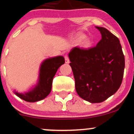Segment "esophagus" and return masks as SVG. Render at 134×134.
Returning a JSON list of instances; mask_svg holds the SVG:
<instances>
[{"label": "esophagus", "mask_w": 134, "mask_h": 134, "mask_svg": "<svg viewBox=\"0 0 134 134\" xmlns=\"http://www.w3.org/2000/svg\"><path fill=\"white\" fill-rule=\"evenodd\" d=\"M64 59H65V63H66V64H69V63H70V59H69L68 57L65 56L64 57Z\"/></svg>", "instance_id": "1"}]
</instances>
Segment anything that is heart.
I'll return each mask as SVG.
<instances>
[{
	"label": "heart",
	"instance_id": "heart-1",
	"mask_svg": "<svg viewBox=\"0 0 134 134\" xmlns=\"http://www.w3.org/2000/svg\"><path fill=\"white\" fill-rule=\"evenodd\" d=\"M77 42H81L82 41L81 45L83 48L88 49L92 46V42L89 38H86V36L83 34H79L76 37Z\"/></svg>",
	"mask_w": 134,
	"mask_h": 134
}]
</instances>
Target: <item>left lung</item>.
I'll use <instances>...</instances> for the list:
<instances>
[{
    "instance_id": "obj_1",
    "label": "left lung",
    "mask_w": 134,
    "mask_h": 134,
    "mask_svg": "<svg viewBox=\"0 0 134 134\" xmlns=\"http://www.w3.org/2000/svg\"><path fill=\"white\" fill-rule=\"evenodd\" d=\"M96 28L102 35L96 46L75 47L68 54L77 93L91 103L102 102L118 91L125 66L119 38L105 28Z\"/></svg>"
}]
</instances>
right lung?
<instances>
[{
    "label": "right lung",
    "instance_id": "1",
    "mask_svg": "<svg viewBox=\"0 0 134 134\" xmlns=\"http://www.w3.org/2000/svg\"><path fill=\"white\" fill-rule=\"evenodd\" d=\"M65 63L63 56L49 58L42 62L40 67L38 81L36 85L26 92L14 94L22 100L28 102H35L47 97L51 92L52 82L59 68Z\"/></svg>",
    "mask_w": 134,
    "mask_h": 134
}]
</instances>
